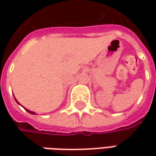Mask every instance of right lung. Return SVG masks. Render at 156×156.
<instances>
[{
    "label": "right lung",
    "mask_w": 156,
    "mask_h": 156,
    "mask_svg": "<svg viewBox=\"0 0 156 156\" xmlns=\"http://www.w3.org/2000/svg\"><path fill=\"white\" fill-rule=\"evenodd\" d=\"M15 101H16V102H17V103H18V104H19V105H21V104H20V103H19V102H18V101H17V100L15 99ZM25 109H26V110H27V112H28V113H30V114H32V115H36V114H35V113H34V112H32V111L28 110V109H27V108H25Z\"/></svg>",
    "instance_id": "right-lung-1"
}]
</instances>
